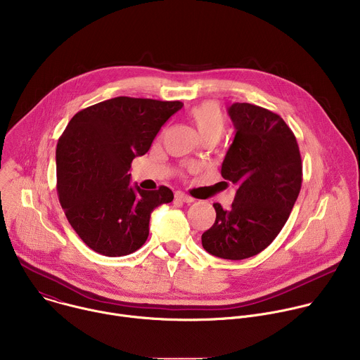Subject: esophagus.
<instances>
[{
    "instance_id": "esophagus-1",
    "label": "esophagus",
    "mask_w": 360,
    "mask_h": 360,
    "mask_svg": "<svg viewBox=\"0 0 360 360\" xmlns=\"http://www.w3.org/2000/svg\"><path fill=\"white\" fill-rule=\"evenodd\" d=\"M175 199H176V200H181V202H185V203L193 202V198H192V196H189V195H186V193H182V192H176V193H175Z\"/></svg>"
}]
</instances>
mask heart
<instances>
[{"label": "heart", "instance_id": "obj_1", "mask_svg": "<svg viewBox=\"0 0 360 360\" xmlns=\"http://www.w3.org/2000/svg\"><path fill=\"white\" fill-rule=\"evenodd\" d=\"M189 117L195 124L200 138H221L225 132L226 121L222 110L215 102H203L189 111Z\"/></svg>", "mask_w": 360, "mask_h": 360}]
</instances>
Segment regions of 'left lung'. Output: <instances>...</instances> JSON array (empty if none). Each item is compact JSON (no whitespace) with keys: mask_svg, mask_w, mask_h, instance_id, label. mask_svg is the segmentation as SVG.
<instances>
[{"mask_svg":"<svg viewBox=\"0 0 360 360\" xmlns=\"http://www.w3.org/2000/svg\"><path fill=\"white\" fill-rule=\"evenodd\" d=\"M228 114L236 134L221 174L238 189L229 210L214 203L217 219L202 233V246L218 258L240 261L268 248L286 224L302 186V160L278 114L246 102H235Z\"/></svg>","mask_w":360,"mask_h":360,"instance_id":"1","label":"left lung"}]
</instances>
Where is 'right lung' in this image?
Instances as JSON below:
<instances>
[{
	"mask_svg": "<svg viewBox=\"0 0 360 360\" xmlns=\"http://www.w3.org/2000/svg\"><path fill=\"white\" fill-rule=\"evenodd\" d=\"M181 101L117 96L77 112L57 145V191L65 217L92 250L125 256L149 235L152 211L169 203L167 186H131V162L145 155Z\"/></svg>",
	"mask_w": 360,
	"mask_h": 360,
	"instance_id": "right-lung-1",
	"label": "right lung"
}]
</instances>
